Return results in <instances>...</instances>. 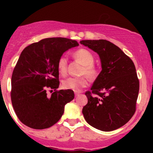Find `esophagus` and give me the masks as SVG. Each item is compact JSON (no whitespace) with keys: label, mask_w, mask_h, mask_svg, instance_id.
I'll use <instances>...</instances> for the list:
<instances>
[{"label":"esophagus","mask_w":153,"mask_h":153,"mask_svg":"<svg viewBox=\"0 0 153 153\" xmlns=\"http://www.w3.org/2000/svg\"><path fill=\"white\" fill-rule=\"evenodd\" d=\"M81 95V92H75V97L78 96V95Z\"/></svg>","instance_id":"34e87169"}]
</instances>
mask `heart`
Here are the masks:
<instances>
[{
    "label": "heart",
    "mask_w": 153,
    "mask_h": 153,
    "mask_svg": "<svg viewBox=\"0 0 153 153\" xmlns=\"http://www.w3.org/2000/svg\"><path fill=\"white\" fill-rule=\"evenodd\" d=\"M74 58L78 60L83 67L81 70V75H85L81 77H69L63 81V86L67 89L78 92L88 85V78L94 79L98 75L96 67L94 65L93 55L86 49H79L73 53ZM68 59L66 55H61L58 60L57 68L61 75L64 76L67 74ZM87 76H86L85 75Z\"/></svg>",
    "instance_id": "1"
}]
</instances>
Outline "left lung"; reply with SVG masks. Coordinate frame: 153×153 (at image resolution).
I'll use <instances>...</instances> for the list:
<instances>
[{"instance_id":"1","label":"left lung","mask_w":153,"mask_h":153,"mask_svg":"<svg viewBox=\"0 0 153 153\" xmlns=\"http://www.w3.org/2000/svg\"><path fill=\"white\" fill-rule=\"evenodd\" d=\"M99 55L102 70L85 95L82 109L86 122L101 131L124 126L136 110L139 80L133 61L119 47L106 40L80 41Z\"/></svg>"}]
</instances>
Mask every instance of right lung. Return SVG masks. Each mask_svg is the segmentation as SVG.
Returning a JSON list of instances; mask_svg holds the SVG:
<instances>
[{
	"mask_svg": "<svg viewBox=\"0 0 153 153\" xmlns=\"http://www.w3.org/2000/svg\"><path fill=\"white\" fill-rule=\"evenodd\" d=\"M78 46L66 38H49L30 44L21 52L12 75L11 101L18 119L35 129L56 124L64 106L74 99L71 89L59 86L58 60L64 52ZM53 91L51 97L47 92Z\"/></svg>",
	"mask_w": 153,
	"mask_h": 153,
	"instance_id": "1",
	"label": "right lung"
}]
</instances>
